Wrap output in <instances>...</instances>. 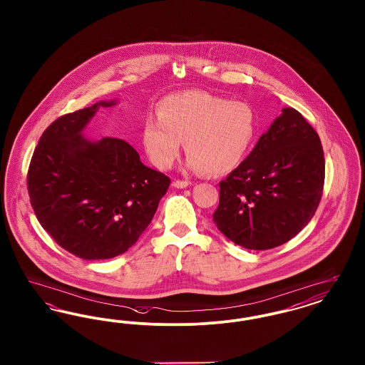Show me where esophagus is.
Instances as JSON below:
<instances>
[{"label":"esophagus","mask_w":365,"mask_h":365,"mask_svg":"<svg viewBox=\"0 0 365 365\" xmlns=\"http://www.w3.org/2000/svg\"><path fill=\"white\" fill-rule=\"evenodd\" d=\"M191 182L190 180H180V179H176L174 180V187L176 189H185V187H187V186H190Z\"/></svg>","instance_id":"34e87169"}]
</instances>
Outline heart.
<instances>
[{
	"instance_id": "heart-1",
	"label": "heart",
	"mask_w": 365,
	"mask_h": 365,
	"mask_svg": "<svg viewBox=\"0 0 365 365\" xmlns=\"http://www.w3.org/2000/svg\"><path fill=\"white\" fill-rule=\"evenodd\" d=\"M158 118L142 125V143L158 168L173 167L182 140L187 167L209 175L230 173L241 164L256 137L253 106L204 90H185L164 97Z\"/></svg>"
}]
</instances>
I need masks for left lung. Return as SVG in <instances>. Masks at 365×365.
Instances as JSON below:
<instances>
[{
    "instance_id": "left-lung-1",
    "label": "left lung",
    "mask_w": 365,
    "mask_h": 365,
    "mask_svg": "<svg viewBox=\"0 0 365 365\" xmlns=\"http://www.w3.org/2000/svg\"><path fill=\"white\" fill-rule=\"evenodd\" d=\"M324 170L317 133L294 108H283L250 155L219 183L213 222L246 249L280 246L311 222L322 200Z\"/></svg>"
}]
</instances>
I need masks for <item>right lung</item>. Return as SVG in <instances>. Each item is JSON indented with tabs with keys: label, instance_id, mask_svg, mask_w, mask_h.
<instances>
[{
	"label": "right lung",
	"instance_id": "add662e5",
	"mask_svg": "<svg viewBox=\"0 0 365 365\" xmlns=\"http://www.w3.org/2000/svg\"><path fill=\"white\" fill-rule=\"evenodd\" d=\"M113 104L101 101L56 119L39 138L27 174L38 222L58 246L83 260L127 252L171 183L143 165L125 140L82 137L100 106Z\"/></svg>",
	"mask_w": 365,
	"mask_h": 365
}]
</instances>
